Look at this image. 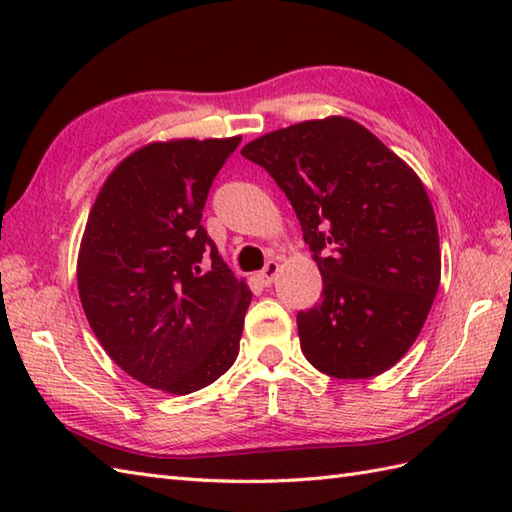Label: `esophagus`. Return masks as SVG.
<instances>
[{
	"mask_svg": "<svg viewBox=\"0 0 512 512\" xmlns=\"http://www.w3.org/2000/svg\"><path fill=\"white\" fill-rule=\"evenodd\" d=\"M277 273H279V264L275 262V259H270V262H266V266H264V270H259V275H257V279L262 281L264 286H270L275 281V277H277Z\"/></svg>",
	"mask_w": 512,
	"mask_h": 512,
	"instance_id": "esophagus-1",
	"label": "esophagus"
}]
</instances>
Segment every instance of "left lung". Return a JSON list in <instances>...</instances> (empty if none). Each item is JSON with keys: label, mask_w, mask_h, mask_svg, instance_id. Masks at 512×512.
I'll use <instances>...</instances> for the list:
<instances>
[{"label": "left lung", "mask_w": 512, "mask_h": 512, "mask_svg": "<svg viewBox=\"0 0 512 512\" xmlns=\"http://www.w3.org/2000/svg\"><path fill=\"white\" fill-rule=\"evenodd\" d=\"M242 156L295 209L323 277L297 314L301 352L332 378H372L418 339L440 286V242L420 178L350 118L277 129Z\"/></svg>", "instance_id": "8db88e82"}]
</instances>
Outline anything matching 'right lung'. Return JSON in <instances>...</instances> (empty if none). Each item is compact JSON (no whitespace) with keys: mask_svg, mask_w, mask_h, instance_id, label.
I'll return each mask as SVG.
<instances>
[{"mask_svg":"<svg viewBox=\"0 0 512 512\" xmlns=\"http://www.w3.org/2000/svg\"><path fill=\"white\" fill-rule=\"evenodd\" d=\"M235 138L134 151L96 198L81 242L79 295L112 361L140 383L191 394L235 363L250 290L202 226Z\"/></svg>","mask_w":512,"mask_h":512,"instance_id":"obj_1","label":"right lung"}]
</instances>
